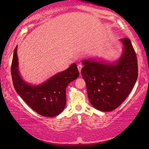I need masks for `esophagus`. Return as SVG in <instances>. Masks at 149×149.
Returning <instances> with one entry per match:
<instances>
[{
	"label": "esophagus",
	"instance_id": "obj_1",
	"mask_svg": "<svg viewBox=\"0 0 149 149\" xmlns=\"http://www.w3.org/2000/svg\"><path fill=\"white\" fill-rule=\"evenodd\" d=\"M82 68H83V65H81V64H79L77 65V68H78V70H79V73L81 72V69H82Z\"/></svg>",
	"mask_w": 149,
	"mask_h": 149
}]
</instances>
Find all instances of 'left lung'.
I'll use <instances>...</instances> for the list:
<instances>
[{"label":"left lung","mask_w":149,"mask_h":149,"mask_svg":"<svg viewBox=\"0 0 149 149\" xmlns=\"http://www.w3.org/2000/svg\"><path fill=\"white\" fill-rule=\"evenodd\" d=\"M122 55L117 61L109 62L97 58L82 60L81 74L86 83L89 102L102 112L117 108L134 87L138 77L137 60L132 42L121 39Z\"/></svg>","instance_id":"8db88e82"}]
</instances>
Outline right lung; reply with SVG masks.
Returning a JSON list of instances; mask_svg holds the SVG:
<instances>
[{
    "mask_svg": "<svg viewBox=\"0 0 149 149\" xmlns=\"http://www.w3.org/2000/svg\"><path fill=\"white\" fill-rule=\"evenodd\" d=\"M17 47L12 58L11 74L14 89L29 107L45 117H54L61 113L66 103L65 90L70 82L79 77L76 64L57 73L42 84L33 85L27 83L19 74Z\"/></svg>",
    "mask_w": 149,
    "mask_h": 149,
    "instance_id": "obj_1",
    "label": "right lung"
}]
</instances>
